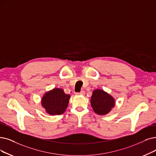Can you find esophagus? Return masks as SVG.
<instances>
[{"instance_id": "obj_1", "label": "esophagus", "mask_w": 156, "mask_h": 156, "mask_svg": "<svg viewBox=\"0 0 156 156\" xmlns=\"http://www.w3.org/2000/svg\"><path fill=\"white\" fill-rule=\"evenodd\" d=\"M85 94V91H81L80 93H77L76 95H84Z\"/></svg>"}]
</instances>
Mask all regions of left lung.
<instances>
[{
    "label": "left lung",
    "instance_id": "left-lung-1",
    "mask_svg": "<svg viewBox=\"0 0 156 156\" xmlns=\"http://www.w3.org/2000/svg\"><path fill=\"white\" fill-rule=\"evenodd\" d=\"M91 105L95 113L105 115L111 111L115 105V98L102 90L97 89L93 91L91 97Z\"/></svg>",
    "mask_w": 156,
    "mask_h": 156
}]
</instances>
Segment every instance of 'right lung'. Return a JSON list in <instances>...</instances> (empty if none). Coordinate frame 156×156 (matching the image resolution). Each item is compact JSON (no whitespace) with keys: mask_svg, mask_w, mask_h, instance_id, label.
<instances>
[{"mask_svg":"<svg viewBox=\"0 0 156 156\" xmlns=\"http://www.w3.org/2000/svg\"><path fill=\"white\" fill-rule=\"evenodd\" d=\"M70 98V95L65 93L63 89L54 88L43 96L41 105L48 115H61L66 111Z\"/></svg>","mask_w":156,"mask_h":156,"instance_id":"add662e5","label":"right lung"}]
</instances>
